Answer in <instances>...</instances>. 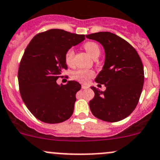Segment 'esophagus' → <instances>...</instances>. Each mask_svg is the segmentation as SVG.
<instances>
[{
    "mask_svg": "<svg viewBox=\"0 0 160 160\" xmlns=\"http://www.w3.org/2000/svg\"><path fill=\"white\" fill-rule=\"evenodd\" d=\"M88 88V87H87V85H85V84H83L82 85V89H87Z\"/></svg>",
    "mask_w": 160,
    "mask_h": 160,
    "instance_id": "34e87169",
    "label": "esophagus"
}]
</instances>
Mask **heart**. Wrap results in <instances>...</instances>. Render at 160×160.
<instances>
[{"label":"heart","mask_w":160,"mask_h":160,"mask_svg":"<svg viewBox=\"0 0 160 160\" xmlns=\"http://www.w3.org/2000/svg\"><path fill=\"white\" fill-rule=\"evenodd\" d=\"M83 48L89 54V55L93 59H97L99 57L100 54H101V49H100L99 44L96 43V42H87L83 45ZM73 58H74V51H73V49H68L66 52L65 55H64L65 62L68 65H71L73 64ZM93 76V71L83 69H79L77 71H73V73H72V78L78 80L81 83H87L90 80V78H92Z\"/></svg>","instance_id":"b5f03b06"}]
</instances>
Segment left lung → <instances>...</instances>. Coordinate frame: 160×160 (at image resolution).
Listing matches in <instances>:
<instances>
[{
	"label": "left lung",
	"mask_w": 160,
	"mask_h": 160,
	"mask_svg": "<svg viewBox=\"0 0 160 160\" xmlns=\"http://www.w3.org/2000/svg\"><path fill=\"white\" fill-rule=\"evenodd\" d=\"M86 37L99 42L106 54L104 66L95 81L104 84L106 89L102 92L91 87L95 92L89 101L91 112L105 122L123 120L135 109L143 89L141 59L132 45L114 33L99 32Z\"/></svg>",
	"instance_id": "8db88e82"
}]
</instances>
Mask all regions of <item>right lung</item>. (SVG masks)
<instances>
[{
  "instance_id": "right-lung-1",
  "label": "right lung",
  "mask_w": 160,
  "mask_h": 160,
  "mask_svg": "<svg viewBox=\"0 0 160 160\" xmlns=\"http://www.w3.org/2000/svg\"><path fill=\"white\" fill-rule=\"evenodd\" d=\"M85 39L84 35L53 29L35 36L26 47L18 71L20 92L36 118L57 124L70 118L81 85L74 80L58 85L56 80L68 69L64 55Z\"/></svg>"
}]
</instances>
